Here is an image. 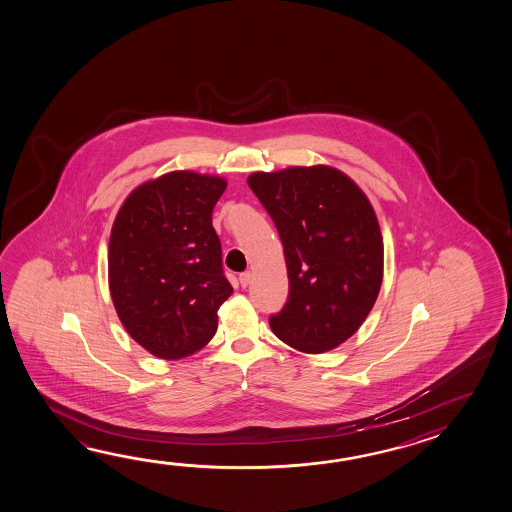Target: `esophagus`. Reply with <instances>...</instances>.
Instances as JSON below:
<instances>
[{
	"mask_svg": "<svg viewBox=\"0 0 512 512\" xmlns=\"http://www.w3.org/2000/svg\"><path fill=\"white\" fill-rule=\"evenodd\" d=\"M239 282H241V286L246 287L250 282H252V273L250 271H243L241 275H239Z\"/></svg>",
	"mask_w": 512,
	"mask_h": 512,
	"instance_id": "obj_1",
	"label": "esophagus"
}]
</instances>
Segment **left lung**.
Returning a JSON list of instances; mask_svg holds the SVG:
<instances>
[{
  "label": "left lung",
  "instance_id": "obj_1",
  "mask_svg": "<svg viewBox=\"0 0 512 512\" xmlns=\"http://www.w3.org/2000/svg\"><path fill=\"white\" fill-rule=\"evenodd\" d=\"M253 194L277 226L289 295L271 331L320 354L358 331L383 280V239L367 196L331 167L255 172Z\"/></svg>",
  "mask_w": 512,
  "mask_h": 512
}]
</instances>
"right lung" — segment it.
Returning <instances> with one entry per match:
<instances>
[{"label": "right lung", "instance_id": "add662e5", "mask_svg": "<svg viewBox=\"0 0 512 512\" xmlns=\"http://www.w3.org/2000/svg\"><path fill=\"white\" fill-rule=\"evenodd\" d=\"M226 181L196 172L140 185L109 237V289L120 322L144 349L180 359L217 331V311L234 293L212 212Z\"/></svg>", "mask_w": 512, "mask_h": 512}]
</instances>
